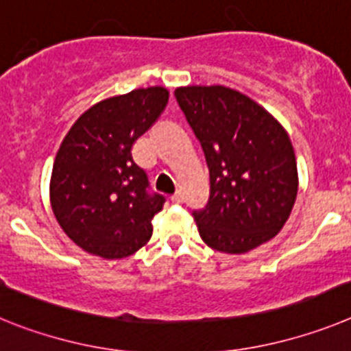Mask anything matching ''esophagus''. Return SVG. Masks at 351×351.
I'll list each match as a JSON object with an SVG mask.
<instances>
[{
  "mask_svg": "<svg viewBox=\"0 0 351 351\" xmlns=\"http://www.w3.org/2000/svg\"><path fill=\"white\" fill-rule=\"evenodd\" d=\"M171 201L178 205V203H182V201H184V196H182V193H180V191H176V193L171 196Z\"/></svg>",
  "mask_w": 351,
  "mask_h": 351,
  "instance_id": "esophagus-1",
  "label": "esophagus"
}]
</instances>
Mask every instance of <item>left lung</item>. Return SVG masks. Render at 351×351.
<instances>
[{
	"label": "left lung",
	"instance_id": "left-lung-1",
	"mask_svg": "<svg viewBox=\"0 0 351 351\" xmlns=\"http://www.w3.org/2000/svg\"><path fill=\"white\" fill-rule=\"evenodd\" d=\"M176 102L205 152L210 197L194 210L201 239L242 254L274 239L297 199V158L282 125L226 86H185Z\"/></svg>",
	"mask_w": 351,
	"mask_h": 351
}]
</instances>
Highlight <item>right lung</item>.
I'll return each instance as SVG.
<instances>
[{
    "instance_id": "add662e5",
    "label": "right lung",
    "mask_w": 351,
    "mask_h": 351,
    "mask_svg": "<svg viewBox=\"0 0 351 351\" xmlns=\"http://www.w3.org/2000/svg\"><path fill=\"white\" fill-rule=\"evenodd\" d=\"M169 91L152 86L95 104L63 139L51 175V206L69 239L106 260L127 258L152 237L166 197L132 158V145L157 121Z\"/></svg>"
}]
</instances>
